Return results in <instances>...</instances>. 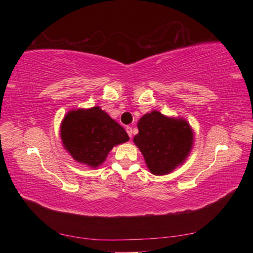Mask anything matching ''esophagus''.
Returning <instances> with one entry per match:
<instances>
[{"instance_id":"obj_1","label":"esophagus","mask_w":253,"mask_h":253,"mask_svg":"<svg viewBox=\"0 0 253 253\" xmlns=\"http://www.w3.org/2000/svg\"><path fill=\"white\" fill-rule=\"evenodd\" d=\"M126 131H127L128 136H129V137L132 136V128H131L130 126H127V127H126Z\"/></svg>"}]
</instances>
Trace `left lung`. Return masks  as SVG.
<instances>
[{
    "mask_svg": "<svg viewBox=\"0 0 253 253\" xmlns=\"http://www.w3.org/2000/svg\"><path fill=\"white\" fill-rule=\"evenodd\" d=\"M134 143L153 174L164 175L185 161L193 143V132L183 119L169 118L158 111L144 115Z\"/></svg>",
    "mask_w": 253,
    "mask_h": 253,
    "instance_id": "obj_1",
    "label": "left lung"
}]
</instances>
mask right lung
<instances>
[{"label":"right lung","instance_id":"right-lung-1","mask_svg":"<svg viewBox=\"0 0 253 253\" xmlns=\"http://www.w3.org/2000/svg\"><path fill=\"white\" fill-rule=\"evenodd\" d=\"M63 145L77 162L97 168L115 145L129 139L126 130L99 107L77 109L61 124Z\"/></svg>","mask_w":253,"mask_h":253}]
</instances>
